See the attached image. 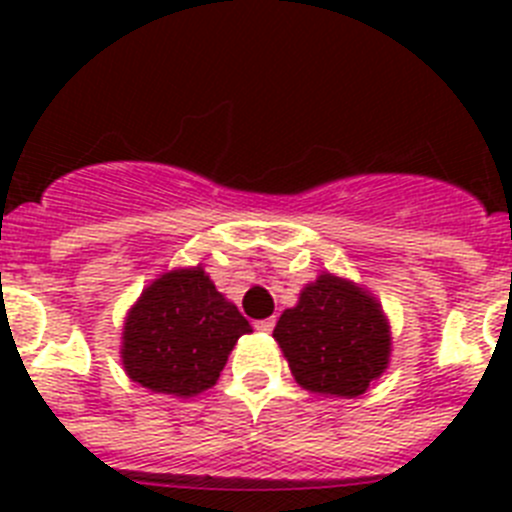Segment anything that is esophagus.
Masks as SVG:
<instances>
[{
	"mask_svg": "<svg viewBox=\"0 0 512 512\" xmlns=\"http://www.w3.org/2000/svg\"><path fill=\"white\" fill-rule=\"evenodd\" d=\"M274 325H277V320L274 318L256 320V330H261V333H271V330H274Z\"/></svg>",
	"mask_w": 512,
	"mask_h": 512,
	"instance_id": "34e87169",
	"label": "esophagus"
}]
</instances>
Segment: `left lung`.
<instances>
[{
	"label": "left lung",
	"mask_w": 512,
	"mask_h": 512,
	"mask_svg": "<svg viewBox=\"0 0 512 512\" xmlns=\"http://www.w3.org/2000/svg\"><path fill=\"white\" fill-rule=\"evenodd\" d=\"M274 338L297 382L320 395H364L390 361V325L379 302L333 274L302 289Z\"/></svg>",
	"instance_id": "left-lung-1"
}]
</instances>
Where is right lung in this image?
I'll list each match as a JSON object with an SVG mask.
<instances>
[{
	"instance_id": "add662e5",
	"label": "right lung",
	"mask_w": 512,
	"mask_h": 512,
	"mask_svg": "<svg viewBox=\"0 0 512 512\" xmlns=\"http://www.w3.org/2000/svg\"><path fill=\"white\" fill-rule=\"evenodd\" d=\"M251 333L202 266L169 271L140 295L122 330V364L133 382L192 397L217 382L235 341Z\"/></svg>"
}]
</instances>
